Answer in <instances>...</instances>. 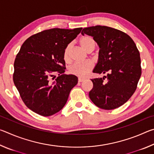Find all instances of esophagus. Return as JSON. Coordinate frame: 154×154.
<instances>
[{
  "label": "esophagus",
  "mask_w": 154,
  "mask_h": 154,
  "mask_svg": "<svg viewBox=\"0 0 154 154\" xmlns=\"http://www.w3.org/2000/svg\"><path fill=\"white\" fill-rule=\"evenodd\" d=\"M85 79H83V78H79V79H78V82H83V81H84Z\"/></svg>",
  "instance_id": "1"
}]
</instances>
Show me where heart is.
Segmentation results:
<instances>
[{"mask_svg":"<svg viewBox=\"0 0 154 154\" xmlns=\"http://www.w3.org/2000/svg\"><path fill=\"white\" fill-rule=\"evenodd\" d=\"M80 44L82 48L88 52L92 51L96 48V41L92 36H83L81 38ZM72 48V43L68 45L64 51V60L66 62H69L71 59L70 54ZM93 68V64L90 61L84 62H76L69 68V72L72 75H76L79 77H85L89 74Z\"/></svg>","mask_w":154,"mask_h":154,"instance_id":"heart-1","label":"heart"}]
</instances>
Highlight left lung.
Wrapping results in <instances>:
<instances>
[{
  "label": "left lung",
  "mask_w": 154,
  "mask_h": 154,
  "mask_svg": "<svg viewBox=\"0 0 154 154\" xmlns=\"http://www.w3.org/2000/svg\"><path fill=\"white\" fill-rule=\"evenodd\" d=\"M93 36L99 47L93 72L106 73L91 79L89 96L98 107L111 110L123 105L133 94L141 75L140 54L130 36L115 28L96 26L83 28L82 35Z\"/></svg>",
  "instance_id": "8db88e82"
}]
</instances>
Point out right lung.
I'll use <instances>...</instances> for the list:
<instances>
[{
    "label": "right lung",
    "mask_w": 154,
    "mask_h": 154,
    "mask_svg": "<svg viewBox=\"0 0 154 154\" xmlns=\"http://www.w3.org/2000/svg\"><path fill=\"white\" fill-rule=\"evenodd\" d=\"M82 28H52L38 32L22 44L14 62V82L28 109L43 116L58 113L66 103L78 78L63 74L64 51ZM59 76L53 82L50 77Z\"/></svg>",
    "instance_id": "add662e5"
}]
</instances>
